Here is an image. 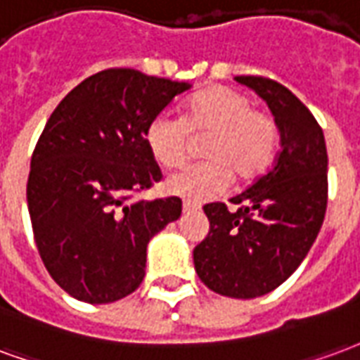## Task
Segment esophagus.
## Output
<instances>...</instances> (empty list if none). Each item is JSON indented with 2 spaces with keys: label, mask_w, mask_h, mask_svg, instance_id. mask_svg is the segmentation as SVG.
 I'll use <instances>...</instances> for the list:
<instances>
[{
  "label": "esophagus",
  "mask_w": 360,
  "mask_h": 360,
  "mask_svg": "<svg viewBox=\"0 0 360 360\" xmlns=\"http://www.w3.org/2000/svg\"><path fill=\"white\" fill-rule=\"evenodd\" d=\"M193 211H199V205L190 203V201H184V212H193Z\"/></svg>",
  "instance_id": "obj_1"
}]
</instances>
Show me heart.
Returning a JSON list of instances; mask_svg holds the SVG:
<instances>
[{
    "instance_id": "1",
    "label": "heart",
    "mask_w": 360,
    "mask_h": 360,
    "mask_svg": "<svg viewBox=\"0 0 360 360\" xmlns=\"http://www.w3.org/2000/svg\"><path fill=\"white\" fill-rule=\"evenodd\" d=\"M191 134H211L205 146L207 162L191 165L167 178V191L191 203L219 198L228 190L234 172L241 180L261 174L272 161L278 130L269 115L251 109L248 96L226 86H212L191 99L186 112L161 111L146 130L155 161L178 167L190 151Z\"/></svg>"
}]
</instances>
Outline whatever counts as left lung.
Masks as SVG:
<instances>
[{
  "label": "left lung",
  "instance_id": "left-lung-1",
  "mask_svg": "<svg viewBox=\"0 0 360 360\" xmlns=\"http://www.w3.org/2000/svg\"><path fill=\"white\" fill-rule=\"evenodd\" d=\"M269 105L280 134L272 169L230 201L203 207L209 234L193 249L201 282L236 299L266 295L297 270L324 222L328 153L311 111L285 86L263 76H236Z\"/></svg>",
  "mask_w": 360,
  "mask_h": 360
}]
</instances>
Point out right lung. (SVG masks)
Segmentation results:
<instances>
[{"label":"right lung","mask_w":360,"mask_h":360,"mask_svg":"<svg viewBox=\"0 0 360 360\" xmlns=\"http://www.w3.org/2000/svg\"><path fill=\"white\" fill-rule=\"evenodd\" d=\"M190 88L134 69L101 70L46 122L26 201L47 272L78 301L105 305L138 290L149 240L180 219L178 198L128 199L161 180L146 130Z\"/></svg>","instance_id":"add662e5"}]
</instances>
